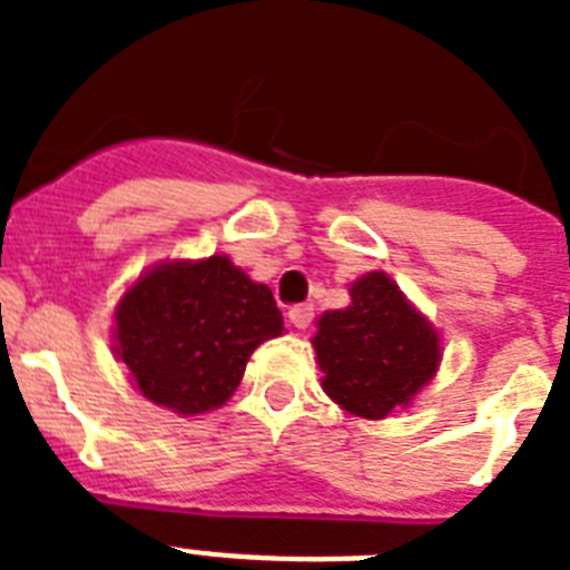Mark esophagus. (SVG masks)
<instances>
[{
  "mask_svg": "<svg viewBox=\"0 0 570 570\" xmlns=\"http://www.w3.org/2000/svg\"><path fill=\"white\" fill-rule=\"evenodd\" d=\"M288 320L294 328H308L311 322H314V308H311V305H294V308L288 311Z\"/></svg>",
  "mask_w": 570,
  "mask_h": 570,
  "instance_id": "obj_1",
  "label": "esophagus"
}]
</instances>
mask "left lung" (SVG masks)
Returning <instances> with one entry per match:
<instances>
[{
  "label": "left lung",
  "mask_w": 570,
  "mask_h": 570,
  "mask_svg": "<svg viewBox=\"0 0 570 570\" xmlns=\"http://www.w3.org/2000/svg\"><path fill=\"white\" fill-rule=\"evenodd\" d=\"M316 325L322 387L347 414L382 420L414 400L440 365L431 322L380 271L356 279L351 305L322 314Z\"/></svg>",
  "instance_id": "1"
}]
</instances>
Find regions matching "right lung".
Here are the masks:
<instances>
[{"label": "right lung", "mask_w": 570, "mask_h": 570, "mask_svg": "<svg viewBox=\"0 0 570 570\" xmlns=\"http://www.w3.org/2000/svg\"><path fill=\"white\" fill-rule=\"evenodd\" d=\"M282 334L268 285L228 256L168 262L130 285L116 308V356L156 405L194 416L223 405L250 354Z\"/></svg>", "instance_id": "obj_1"}]
</instances>
